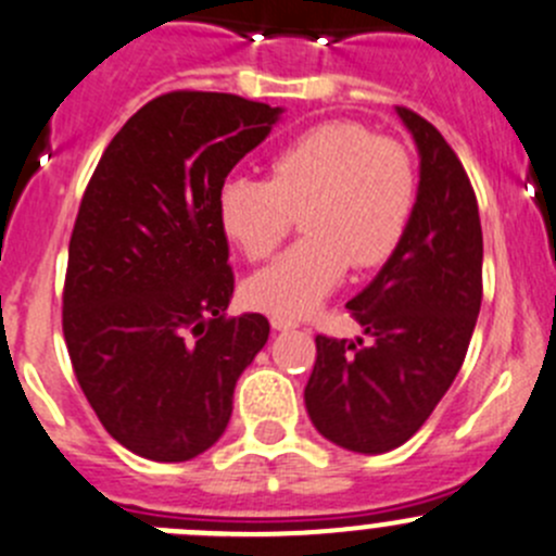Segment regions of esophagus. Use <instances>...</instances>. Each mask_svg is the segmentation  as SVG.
<instances>
[{"label":"esophagus","instance_id":"obj_1","mask_svg":"<svg viewBox=\"0 0 556 556\" xmlns=\"http://www.w3.org/2000/svg\"><path fill=\"white\" fill-rule=\"evenodd\" d=\"M269 325H273V330H292V327H298V321L289 319V316H269Z\"/></svg>","mask_w":556,"mask_h":556}]
</instances>
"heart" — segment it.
<instances>
[{"instance_id": "heart-1", "label": "heart", "mask_w": 556, "mask_h": 556, "mask_svg": "<svg viewBox=\"0 0 556 556\" xmlns=\"http://www.w3.org/2000/svg\"><path fill=\"white\" fill-rule=\"evenodd\" d=\"M415 207V168L399 141L361 123H321L283 144L269 179L231 177L220 188L226 237L251 262L287 240L294 215L308 237L245 283L248 305L273 316H305L325 303L343 273L382 264Z\"/></svg>"}]
</instances>
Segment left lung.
<instances>
[{
    "label": "left lung",
    "mask_w": 556,
    "mask_h": 556,
    "mask_svg": "<svg viewBox=\"0 0 556 556\" xmlns=\"http://www.w3.org/2000/svg\"><path fill=\"white\" fill-rule=\"evenodd\" d=\"M420 152V185L401 242L346 303L368 341L316 336L305 409L325 440L388 453L428 420L467 357L483 300L478 199L442 134L399 105Z\"/></svg>",
    "instance_id": "obj_1"
}]
</instances>
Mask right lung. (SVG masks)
Masks as SVG:
<instances>
[{
  "label": "right lung",
  "instance_id": "add662e5",
  "mask_svg": "<svg viewBox=\"0 0 556 556\" xmlns=\"http://www.w3.org/2000/svg\"><path fill=\"white\" fill-rule=\"evenodd\" d=\"M283 109L226 92H166L111 139L67 251L62 330L105 431L150 462H188L231 417L267 343L262 314L226 316L235 273L218 195Z\"/></svg>",
  "mask_w": 556,
  "mask_h": 556
}]
</instances>
